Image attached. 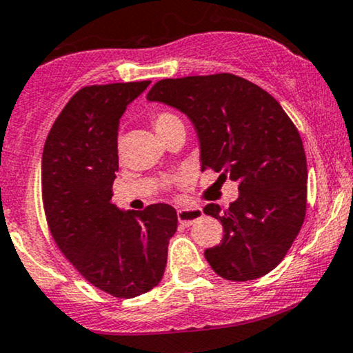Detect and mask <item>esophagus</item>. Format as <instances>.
<instances>
[{"instance_id": "1", "label": "esophagus", "mask_w": 353, "mask_h": 353, "mask_svg": "<svg viewBox=\"0 0 353 353\" xmlns=\"http://www.w3.org/2000/svg\"><path fill=\"white\" fill-rule=\"evenodd\" d=\"M204 216L201 208H188V209H179L177 210V219L182 225H190L192 222H196L197 219Z\"/></svg>"}]
</instances>
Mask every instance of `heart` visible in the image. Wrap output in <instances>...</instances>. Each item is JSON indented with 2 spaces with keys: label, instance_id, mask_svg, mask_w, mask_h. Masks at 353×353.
Instances as JSON below:
<instances>
[{
  "label": "heart",
  "instance_id": "1",
  "mask_svg": "<svg viewBox=\"0 0 353 353\" xmlns=\"http://www.w3.org/2000/svg\"><path fill=\"white\" fill-rule=\"evenodd\" d=\"M181 123L179 117H176L174 114H169V112H161V114H157L154 117L152 124H154V129H156L157 134H161V132H164L165 129L171 128V125Z\"/></svg>",
  "mask_w": 353,
  "mask_h": 353
}]
</instances>
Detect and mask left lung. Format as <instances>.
Returning a JSON list of instances; mask_svg holds the SVG:
<instances>
[{
    "label": "left lung",
    "mask_w": 353,
    "mask_h": 353,
    "mask_svg": "<svg viewBox=\"0 0 353 353\" xmlns=\"http://www.w3.org/2000/svg\"><path fill=\"white\" fill-rule=\"evenodd\" d=\"M145 98L188 116L202 169L239 184L228 210L204 208L224 228L221 244L205 249V261L228 281L269 274L297 237L307 208L305 151L290 117L269 92L228 72L163 79Z\"/></svg>",
    "instance_id": "left-lung-1"
}]
</instances>
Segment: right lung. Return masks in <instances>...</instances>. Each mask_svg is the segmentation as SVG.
<instances>
[{
  "instance_id": "obj_1",
  "label": "right lung",
  "mask_w": 353,
  "mask_h": 353,
  "mask_svg": "<svg viewBox=\"0 0 353 353\" xmlns=\"http://www.w3.org/2000/svg\"><path fill=\"white\" fill-rule=\"evenodd\" d=\"M149 84L83 88L54 121L43 151V204L52 239L88 282L119 299L159 283L177 230L172 205L124 210L111 201L119 119Z\"/></svg>"
}]
</instances>
